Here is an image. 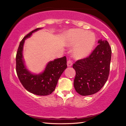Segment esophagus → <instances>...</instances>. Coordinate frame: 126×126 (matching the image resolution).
Masks as SVG:
<instances>
[{
	"label": "esophagus",
	"instance_id": "esophagus-1",
	"mask_svg": "<svg viewBox=\"0 0 126 126\" xmlns=\"http://www.w3.org/2000/svg\"><path fill=\"white\" fill-rule=\"evenodd\" d=\"M72 62L71 60H69L67 61V66L68 67H71L72 65Z\"/></svg>",
	"mask_w": 126,
	"mask_h": 126
}]
</instances>
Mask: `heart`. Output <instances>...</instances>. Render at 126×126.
<instances>
[{
    "mask_svg": "<svg viewBox=\"0 0 126 126\" xmlns=\"http://www.w3.org/2000/svg\"><path fill=\"white\" fill-rule=\"evenodd\" d=\"M68 41L71 45H76L73 53L76 58H84L91 53L95 44V38L92 33L76 29L68 33Z\"/></svg>",
    "mask_w": 126,
    "mask_h": 126,
    "instance_id": "1",
    "label": "heart"
}]
</instances>
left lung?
<instances>
[{"instance_id": "1", "label": "left lung", "mask_w": 126, "mask_h": 126, "mask_svg": "<svg viewBox=\"0 0 126 126\" xmlns=\"http://www.w3.org/2000/svg\"><path fill=\"white\" fill-rule=\"evenodd\" d=\"M98 45L86 58L73 64L76 72L74 87L81 95H89L98 92L106 83L110 73L112 50L108 42L102 39Z\"/></svg>"}]
</instances>
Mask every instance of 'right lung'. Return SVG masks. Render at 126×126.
I'll use <instances>...</instances> for the list:
<instances>
[{"instance_id":"1","label":"right lung","mask_w":126,"mask_h":126,"mask_svg":"<svg viewBox=\"0 0 126 126\" xmlns=\"http://www.w3.org/2000/svg\"><path fill=\"white\" fill-rule=\"evenodd\" d=\"M42 29H35L24 37L20 42L16 55V71L19 79L28 91L38 95H47L54 91L59 78L67 68L65 56L50 61L41 73H33L25 65L23 52L25 40L33 33Z\"/></svg>"}]
</instances>
